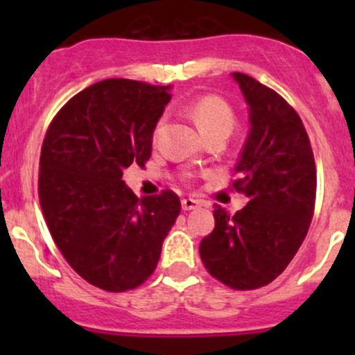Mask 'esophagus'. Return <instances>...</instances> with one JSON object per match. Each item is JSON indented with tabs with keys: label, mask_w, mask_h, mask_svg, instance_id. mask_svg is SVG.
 Returning <instances> with one entry per match:
<instances>
[{
	"label": "esophagus",
	"mask_w": 355,
	"mask_h": 355,
	"mask_svg": "<svg viewBox=\"0 0 355 355\" xmlns=\"http://www.w3.org/2000/svg\"><path fill=\"white\" fill-rule=\"evenodd\" d=\"M199 206H200V202L198 199H192V198L182 199V209H184V211L196 209V207H199Z\"/></svg>",
	"instance_id": "esophagus-1"
}]
</instances>
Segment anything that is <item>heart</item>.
Returning a JSON list of instances; mask_svg holds the SVG:
<instances>
[{"label":"heart","mask_w":355,"mask_h":355,"mask_svg":"<svg viewBox=\"0 0 355 355\" xmlns=\"http://www.w3.org/2000/svg\"><path fill=\"white\" fill-rule=\"evenodd\" d=\"M187 113L191 114L204 137L216 134V132L230 134L235 123L234 111H232L230 105L218 96H202V98L196 99L187 106ZM161 127H163V121H157L155 137L159 135Z\"/></svg>","instance_id":"b5f03b06"}]
</instances>
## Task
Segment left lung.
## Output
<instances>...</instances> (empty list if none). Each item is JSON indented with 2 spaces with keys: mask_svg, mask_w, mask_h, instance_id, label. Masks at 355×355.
Returning <instances> with one entry per match:
<instances>
[{
  "mask_svg": "<svg viewBox=\"0 0 355 355\" xmlns=\"http://www.w3.org/2000/svg\"><path fill=\"white\" fill-rule=\"evenodd\" d=\"M249 111V134L235 164V191L249 202L232 216L214 206V230L199 254L216 280L237 290L273 282L306 239L316 200V164L295 110L245 73H232Z\"/></svg>",
  "mask_w": 355,
  "mask_h": 355,
  "instance_id": "8db88e82",
  "label": "left lung"
}]
</instances>
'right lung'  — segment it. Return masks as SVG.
I'll return each mask as SVG.
<instances>
[{"label": "right lung", "instance_id": "add662e5", "mask_svg": "<svg viewBox=\"0 0 355 355\" xmlns=\"http://www.w3.org/2000/svg\"><path fill=\"white\" fill-rule=\"evenodd\" d=\"M170 85L108 78L70 99L46 132L39 200L67 263L94 287L125 292L155 271L180 214L175 192L141 198L123 182L144 166Z\"/></svg>", "mask_w": 355, "mask_h": 355}]
</instances>
